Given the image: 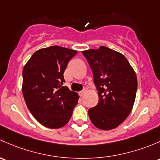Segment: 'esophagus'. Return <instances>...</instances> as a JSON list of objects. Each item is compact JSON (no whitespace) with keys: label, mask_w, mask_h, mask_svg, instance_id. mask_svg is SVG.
<instances>
[{"label":"esophagus","mask_w":160,"mask_h":160,"mask_svg":"<svg viewBox=\"0 0 160 160\" xmlns=\"http://www.w3.org/2000/svg\"><path fill=\"white\" fill-rule=\"evenodd\" d=\"M86 91H87V88H84V89L82 90V91H81L79 92V95H80V96H82V95H83L84 94H85V92H86Z\"/></svg>","instance_id":"1"}]
</instances>
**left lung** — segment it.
Instances as JSON below:
<instances>
[{"instance_id":"8db88e82","label":"left lung","mask_w":160,"mask_h":160,"mask_svg":"<svg viewBox=\"0 0 160 160\" xmlns=\"http://www.w3.org/2000/svg\"><path fill=\"white\" fill-rule=\"evenodd\" d=\"M98 90V102L88 109L92 124L110 130L119 126L131 112L137 91V78L124 55L101 46L83 51Z\"/></svg>"}]
</instances>
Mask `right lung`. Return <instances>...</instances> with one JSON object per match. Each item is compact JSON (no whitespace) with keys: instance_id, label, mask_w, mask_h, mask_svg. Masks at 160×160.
<instances>
[{"instance_id":"right-lung-1","label":"right lung","mask_w":160,"mask_h":160,"mask_svg":"<svg viewBox=\"0 0 160 160\" xmlns=\"http://www.w3.org/2000/svg\"><path fill=\"white\" fill-rule=\"evenodd\" d=\"M76 51L59 46L34 52L23 69L22 92L28 108L38 122L51 129L68 123L79 96L70 91L64 72Z\"/></svg>"}]
</instances>
